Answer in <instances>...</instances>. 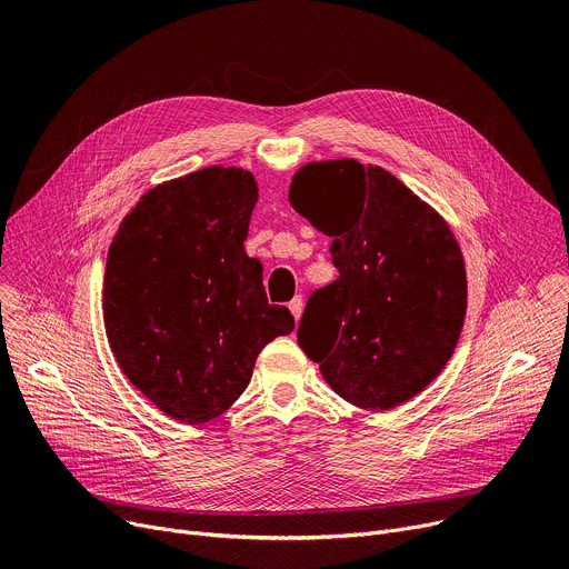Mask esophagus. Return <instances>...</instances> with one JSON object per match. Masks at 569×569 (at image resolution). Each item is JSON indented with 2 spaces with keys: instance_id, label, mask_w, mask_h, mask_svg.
<instances>
[{
  "instance_id": "esophagus-1",
  "label": "esophagus",
  "mask_w": 569,
  "mask_h": 569,
  "mask_svg": "<svg viewBox=\"0 0 569 569\" xmlns=\"http://www.w3.org/2000/svg\"><path fill=\"white\" fill-rule=\"evenodd\" d=\"M288 309H290V313L295 316V320H299L301 311H305V299H301V295H297V297L290 301Z\"/></svg>"
}]
</instances>
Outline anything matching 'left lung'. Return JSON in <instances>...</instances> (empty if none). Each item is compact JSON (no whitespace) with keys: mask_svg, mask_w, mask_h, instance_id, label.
<instances>
[{"mask_svg":"<svg viewBox=\"0 0 569 569\" xmlns=\"http://www.w3.org/2000/svg\"><path fill=\"white\" fill-rule=\"evenodd\" d=\"M290 206L331 238L336 281L311 292L297 340L327 385L361 409L421 393L467 316V272L448 223L382 167L311 162Z\"/></svg>","mask_w":569,"mask_h":569,"instance_id":"8db88e82","label":"left lung"}]
</instances>
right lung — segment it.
<instances>
[{
	"label": "right lung",
	"mask_w": 569,
	"mask_h": 569,
	"mask_svg": "<svg viewBox=\"0 0 569 569\" xmlns=\"http://www.w3.org/2000/svg\"><path fill=\"white\" fill-rule=\"evenodd\" d=\"M256 201L249 171L208 167L146 192L109 247L111 352L171 419H217L247 389L258 352L295 329L244 251Z\"/></svg>",
	"instance_id": "1"
}]
</instances>
